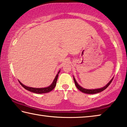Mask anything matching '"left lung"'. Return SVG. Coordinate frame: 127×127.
<instances>
[{"label": "left lung", "mask_w": 127, "mask_h": 127, "mask_svg": "<svg viewBox=\"0 0 127 127\" xmlns=\"http://www.w3.org/2000/svg\"><path fill=\"white\" fill-rule=\"evenodd\" d=\"M113 78H114V77H113V78L111 79V80L108 83H107V85H105L104 87H101V88H100V89H84V88H83L82 87H81L80 85H78V83L77 82L76 79H75V78H74V77H73V80L74 81L75 85L76 86L77 88L79 90V91H81V92H83V93L87 94H95L99 93V92H101L102 91H104V90L106 89V88L108 87L109 85H110L111 82L113 81Z\"/></svg>", "instance_id": "left-lung-1"}]
</instances>
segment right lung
Returning <instances> with one entry per match:
<instances>
[{
	"instance_id": "1",
	"label": "right lung",
	"mask_w": 127,
	"mask_h": 127,
	"mask_svg": "<svg viewBox=\"0 0 127 127\" xmlns=\"http://www.w3.org/2000/svg\"><path fill=\"white\" fill-rule=\"evenodd\" d=\"M60 70L58 73V74L56 75V76L55 77L54 79L53 82H52V83L48 87H44V88H33V87H28L24 85L23 84H22L21 82L18 80L19 82L20 83V84L21 85V86L23 87H24L26 90H28L30 92H33V93H36V94H45V93H48V92H50L51 91L54 89L55 87L56 86V84H57V79H58V74L59 73Z\"/></svg>"
}]
</instances>
